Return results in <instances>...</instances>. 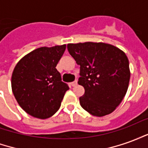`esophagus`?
<instances>
[{"instance_id": "1", "label": "esophagus", "mask_w": 148, "mask_h": 148, "mask_svg": "<svg viewBox=\"0 0 148 148\" xmlns=\"http://www.w3.org/2000/svg\"><path fill=\"white\" fill-rule=\"evenodd\" d=\"M71 86H77V80H75L74 82H71Z\"/></svg>"}]
</instances>
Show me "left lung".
<instances>
[{"instance_id": "obj_1", "label": "left lung", "mask_w": 148, "mask_h": 148, "mask_svg": "<svg viewBox=\"0 0 148 148\" xmlns=\"http://www.w3.org/2000/svg\"><path fill=\"white\" fill-rule=\"evenodd\" d=\"M69 53L80 65L77 83L85 89L81 106L90 114L104 116L116 109L127 93L129 62L123 51L105 42L68 43Z\"/></svg>"}]
</instances>
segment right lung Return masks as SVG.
Wrapping results in <instances>:
<instances>
[{"label":"right lung","instance_id":"obj_1","mask_svg":"<svg viewBox=\"0 0 148 148\" xmlns=\"http://www.w3.org/2000/svg\"><path fill=\"white\" fill-rule=\"evenodd\" d=\"M66 44L42 47L24 56L12 74V90L18 104L27 114L47 119L58 111L67 84L62 82L56 66Z\"/></svg>","mask_w":148,"mask_h":148}]
</instances>
